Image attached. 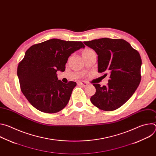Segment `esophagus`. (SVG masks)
<instances>
[{"mask_svg": "<svg viewBox=\"0 0 156 156\" xmlns=\"http://www.w3.org/2000/svg\"><path fill=\"white\" fill-rule=\"evenodd\" d=\"M78 85H81L83 86H87L88 84V83L85 82V81H78Z\"/></svg>", "mask_w": 156, "mask_h": 156, "instance_id": "1", "label": "esophagus"}]
</instances>
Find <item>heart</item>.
Listing matches in <instances>:
<instances>
[{
  "instance_id": "heart-1",
  "label": "heart",
  "mask_w": 156,
  "mask_h": 156,
  "mask_svg": "<svg viewBox=\"0 0 156 156\" xmlns=\"http://www.w3.org/2000/svg\"><path fill=\"white\" fill-rule=\"evenodd\" d=\"M90 51V50H87V51ZM85 52V51H84Z\"/></svg>"
}]
</instances>
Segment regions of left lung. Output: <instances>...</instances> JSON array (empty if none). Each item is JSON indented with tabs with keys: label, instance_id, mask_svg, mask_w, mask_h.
<instances>
[{
	"label": "left lung",
	"instance_id": "8db88e82",
	"mask_svg": "<svg viewBox=\"0 0 156 156\" xmlns=\"http://www.w3.org/2000/svg\"><path fill=\"white\" fill-rule=\"evenodd\" d=\"M83 42L98 54V72L110 74L107 86L93 84L96 91L91 97V102L103 110L119 108L134 94L140 83L142 61L139 52L121 39L105 37Z\"/></svg>",
	"mask_w": 156,
	"mask_h": 156
}]
</instances>
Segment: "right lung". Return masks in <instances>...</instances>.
Wrapping results in <instances>:
<instances>
[{
	"label": "right lung",
	"instance_id": "obj_1",
	"mask_svg": "<svg viewBox=\"0 0 156 156\" xmlns=\"http://www.w3.org/2000/svg\"><path fill=\"white\" fill-rule=\"evenodd\" d=\"M84 48L81 41L52 39L26 51L18 64L17 75L22 93L34 107L54 114L67 105L76 83H63L58 80L57 72H64L71 54Z\"/></svg>",
	"mask_w": 156,
	"mask_h": 156
}]
</instances>
